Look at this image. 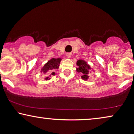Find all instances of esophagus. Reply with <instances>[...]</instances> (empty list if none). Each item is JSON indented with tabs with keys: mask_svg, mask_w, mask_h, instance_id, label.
Listing matches in <instances>:
<instances>
[{
	"mask_svg": "<svg viewBox=\"0 0 134 134\" xmlns=\"http://www.w3.org/2000/svg\"><path fill=\"white\" fill-rule=\"evenodd\" d=\"M66 56H67V57L68 58H70V57H71V53H66Z\"/></svg>",
	"mask_w": 134,
	"mask_h": 134,
	"instance_id": "obj_1",
	"label": "esophagus"
}]
</instances>
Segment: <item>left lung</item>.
Here are the masks:
<instances>
[{"label":"left lung","mask_w":134,"mask_h":134,"mask_svg":"<svg viewBox=\"0 0 134 134\" xmlns=\"http://www.w3.org/2000/svg\"><path fill=\"white\" fill-rule=\"evenodd\" d=\"M77 65H78V68L77 69V72L82 73L81 77L83 79H87L88 78V73L90 72L91 68L87 64L86 62L83 60H79L77 62Z\"/></svg>","instance_id":"1"}]
</instances>
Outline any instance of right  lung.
Listing matches in <instances>:
<instances>
[{
  "label": "right lung",
  "instance_id": "1",
  "mask_svg": "<svg viewBox=\"0 0 134 134\" xmlns=\"http://www.w3.org/2000/svg\"><path fill=\"white\" fill-rule=\"evenodd\" d=\"M61 60V58H52L46 64L42 69V71H43L44 73H48L47 74H51L50 75H54L55 73L53 72V70L54 69H58ZM49 77H47L46 79L47 80Z\"/></svg>",
  "mask_w": 134,
  "mask_h": 134
}]
</instances>
